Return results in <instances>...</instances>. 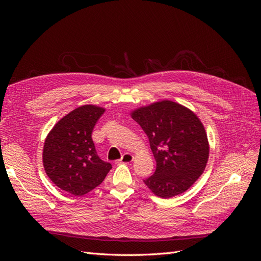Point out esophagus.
Segmentation results:
<instances>
[{"label": "esophagus", "mask_w": 261, "mask_h": 261, "mask_svg": "<svg viewBox=\"0 0 261 261\" xmlns=\"http://www.w3.org/2000/svg\"><path fill=\"white\" fill-rule=\"evenodd\" d=\"M133 160H134V155L128 152H126L122 155L121 159L117 160L115 163H130Z\"/></svg>", "instance_id": "34e87169"}]
</instances>
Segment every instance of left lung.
<instances>
[{
    "label": "left lung",
    "mask_w": 261,
    "mask_h": 261,
    "mask_svg": "<svg viewBox=\"0 0 261 261\" xmlns=\"http://www.w3.org/2000/svg\"><path fill=\"white\" fill-rule=\"evenodd\" d=\"M148 136L156 162L144 183L158 197L171 198L186 192L199 178L209 158L206 130L193 111L170 100L132 112Z\"/></svg>",
    "instance_id": "left-lung-1"
}]
</instances>
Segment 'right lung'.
<instances>
[{
  "label": "right lung",
  "mask_w": 261,
  "mask_h": 261,
  "mask_svg": "<svg viewBox=\"0 0 261 261\" xmlns=\"http://www.w3.org/2000/svg\"><path fill=\"white\" fill-rule=\"evenodd\" d=\"M105 109L87 105L73 110L54 125L43 146L46 175L59 188L83 196L99 186L112 165L101 160L91 138Z\"/></svg>",
  "instance_id": "right-lung-1"
}]
</instances>
